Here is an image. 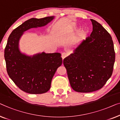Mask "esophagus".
<instances>
[{"instance_id": "esophagus-1", "label": "esophagus", "mask_w": 120, "mask_h": 120, "mask_svg": "<svg viewBox=\"0 0 120 120\" xmlns=\"http://www.w3.org/2000/svg\"><path fill=\"white\" fill-rule=\"evenodd\" d=\"M68 56V54L67 53H65V52H64V53H62V55H61V57H62V59H64L66 57H67Z\"/></svg>"}]
</instances>
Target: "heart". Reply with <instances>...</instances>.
<instances>
[{"mask_svg":"<svg viewBox=\"0 0 120 120\" xmlns=\"http://www.w3.org/2000/svg\"><path fill=\"white\" fill-rule=\"evenodd\" d=\"M74 28H75V26H73ZM86 33V31L84 29H82L80 31V34L81 35H84Z\"/></svg>","mask_w":120,"mask_h":120,"instance_id":"b5f03b06","label":"heart"}]
</instances>
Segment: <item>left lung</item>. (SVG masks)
<instances>
[{
  "instance_id": "obj_1",
  "label": "left lung",
  "mask_w": 120,
  "mask_h": 120,
  "mask_svg": "<svg viewBox=\"0 0 120 120\" xmlns=\"http://www.w3.org/2000/svg\"><path fill=\"white\" fill-rule=\"evenodd\" d=\"M91 21L93 30L90 36L63 61L70 85L78 92L102 88L112 75L115 60L110 34L95 20Z\"/></svg>"
}]
</instances>
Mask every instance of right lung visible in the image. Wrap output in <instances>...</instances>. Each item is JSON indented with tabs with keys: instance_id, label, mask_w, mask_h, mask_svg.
<instances>
[{
	"instance_id": "obj_1",
	"label": "right lung",
	"mask_w": 120,
	"mask_h": 120,
	"mask_svg": "<svg viewBox=\"0 0 120 120\" xmlns=\"http://www.w3.org/2000/svg\"><path fill=\"white\" fill-rule=\"evenodd\" d=\"M54 16L27 20L12 31L4 51L8 75L23 91L30 94H41L49 90L52 78L62 59L59 53L42 52L28 56L22 53L19 41L24 31L30 28L43 26Z\"/></svg>"
}]
</instances>
